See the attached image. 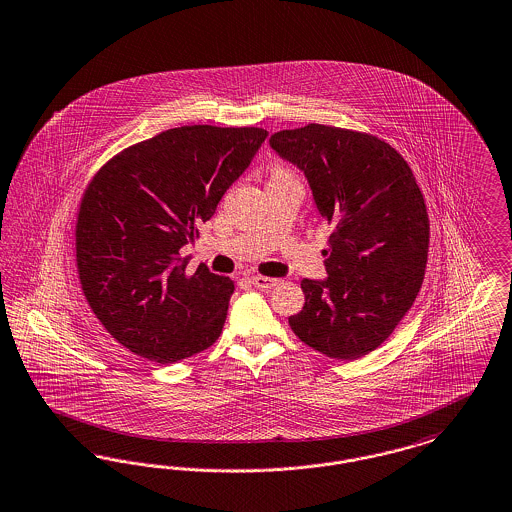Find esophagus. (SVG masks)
<instances>
[{
    "label": "esophagus",
    "mask_w": 512,
    "mask_h": 512,
    "mask_svg": "<svg viewBox=\"0 0 512 512\" xmlns=\"http://www.w3.org/2000/svg\"><path fill=\"white\" fill-rule=\"evenodd\" d=\"M251 282H253V286L259 287V289H270V287L278 286V280L270 278V276H253Z\"/></svg>",
    "instance_id": "1"
}]
</instances>
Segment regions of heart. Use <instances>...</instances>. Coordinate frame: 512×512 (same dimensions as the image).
I'll list each match as a JSON object with an SVG mask.
<instances>
[{
    "instance_id": "b5f03b06",
    "label": "heart",
    "mask_w": 512,
    "mask_h": 512,
    "mask_svg": "<svg viewBox=\"0 0 512 512\" xmlns=\"http://www.w3.org/2000/svg\"><path fill=\"white\" fill-rule=\"evenodd\" d=\"M276 173H287V171H282V169H278V171H276Z\"/></svg>"
}]
</instances>
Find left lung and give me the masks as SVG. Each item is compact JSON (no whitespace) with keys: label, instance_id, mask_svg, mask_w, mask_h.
<instances>
[{"label":"left lung","instance_id":"obj_1","mask_svg":"<svg viewBox=\"0 0 512 512\" xmlns=\"http://www.w3.org/2000/svg\"><path fill=\"white\" fill-rule=\"evenodd\" d=\"M270 146L305 173L318 213L335 226L328 278L301 282L305 307L289 326L329 358H360L389 339L423 284V194L406 160L371 135L308 123L274 133Z\"/></svg>","mask_w":512,"mask_h":512}]
</instances>
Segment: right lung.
I'll list each match as a JSON object with an SVG mask.
<instances>
[{
    "mask_svg": "<svg viewBox=\"0 0 512 512\" xmlns=\"http://www.w3.org/2000/svg\"><path fill=\"white\" fill-rule=\"evenodd\" d=\"M261 127L184 125L125 148L83 194L76 263L85 299L131 352L173 364L211 347L234 284L179 249L194 242L265 143Z\"/></svg>",
    "mask_w": 512,
    "mask_h": 512,
    "instance_id": "add662e5",
    "label": "right lung"
}]
</instances>
